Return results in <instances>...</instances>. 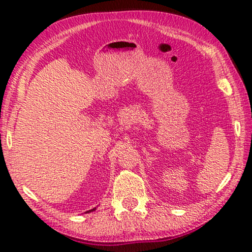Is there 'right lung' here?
I'll return each instance as SVG.
<instances>
[{
    "label": "right lung",
    "instance_id": "1",
    "mask_svg": "<svg viewBox=\"0 0 252 252\" xmlns=\"http://www.w3.org/2000/svg\"><path fill=\"white\" fill-rule=\"evenodd\" d=\"M94 210H96V207H94V209H92V210H89V211H86L85 213H90V212H92V211H94Z\"/></svg>",
    "mask_w": 252,
    "mask_h": 252
}]
</instances>
